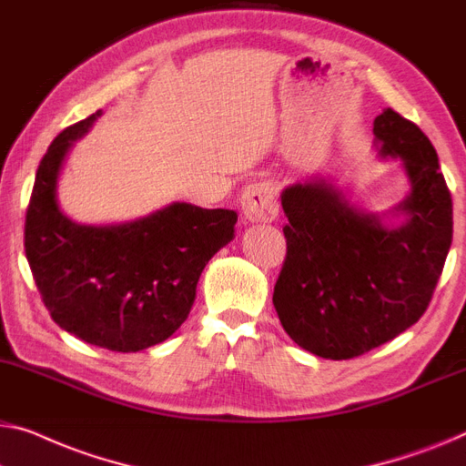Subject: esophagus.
<instances>
[{
  "label": "esophagus",
  "instance_id": "34e87169",
  "mask_svg": "<svg viewBox=\"0 0 466 466\" xmlns=\"http://www.w3.org/2000/svg\"><path fill=\"white\" fill-rule=\"evenodd\" d=\"M240 209L245 221H274L278 218V200L269 182L248 184L240 197Z\"/></svg>",
  "mask_w": 466,
  "mask_h": 466
}]
</instances>
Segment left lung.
Returning a JSON list of instances; mask_svg holds the SVG:
<instances>
[{"label": "left lung", "instance_id": "1", "mask_svg": "<svg viewBox=\"0 0 466 466\" xmlns=\"http://www.w3.org/2000/svg\"><path fill=\"white\" fill-rule=\"evenodd\" d=\"M379 155L401 158L410 194L400 228L353 207L326 179L282 192L289 224L274 308L293 341L326 360H351L420 320L452 245V197L419 125L385 108L374 119Z\"/></svg>", "mask_w": 466, "mask_h": 466}]
</instances>
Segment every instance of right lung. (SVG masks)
Returning <instances> with one entry per match:
<instances>
[{"label":"right lung","mask_w":466,"mask_h":466,"mask_svg":"<svg viewBox=\"0 0 466 466\" xmlns=\"http://www.w3.org/2000/svg\"><path fill=\"white\" fill-rule=\"evenodd\" d=\"M102 115L66 127L41 158L25 221V253L52 320L110 351L163 343L188 318L211 257L238 215L173 203L121 226H81L60 211L56 179L75 140Z\"/></svg>","instance_id":"right-lung-1"}]
</instances>
